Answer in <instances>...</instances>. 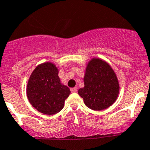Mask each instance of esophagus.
Here are the masks:
<instances>
[{
  "instance_id": "esophagus-1",
  "label": "esophagus",
  "mask_w": 150,
  "mask_h": 150,
  "mask_svg": "<svg viewBox=\"0 0 150 150\" xmlns=\"http://www.w3.org/2000/svg\"><path fill=\"white\" fill-rule=\"evenodd\" d=\"M71 92L72 93H77V88H72L70 89Z\"/></svg>"
}]
</instances>
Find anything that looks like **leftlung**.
<instances>
[{
  "label": "left lung",
  "mask_w": 150,
  "mask_h": 150,
  "mask_svg": "<svg viewBox=\"0 0 150 150\" xmlns=\"http://www.w3.org/2000/svg\"><path fill=\"white\" fill-rule=\"evenodd\" d=\"M84 87L78 94L93 110H105L117 100L120 91L117 77L112 67L102 59L92 58L86 65Z\"/></svg>",
  "instance_id": "1"
}]
</instances>
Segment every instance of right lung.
I'll return each mask as SVG.
<instances>
[{"label": "right lung", "mask_w": 150, "mask_h": 150, "mask_svg": "<svg viewBox=\"0 0 150 150\" xmlns=\"http://www.w3.org/2000/svg\"><path fill=\"white\" fill-rule=\"evenodd\" d=\"M59 69L52 62L42 63L35 68L27 85V96L33 107L45 115H54L63 109L64 101L70 94L62 84Z\"/></svg>", "instance_id": "add662e5"}]
</instances>
